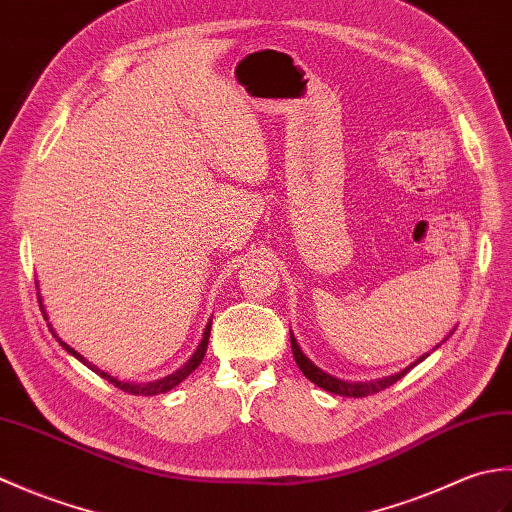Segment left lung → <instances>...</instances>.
I'll list each match as a JSON object with an SVG mask.
<instances>
[{
	"label": "left lung",
	"instance_id": "1",
	"mask_svg": "<svg viewBox=\"0 0 512 512\" xmlns=\"http://www.w3.org/2000/svg\"><path fill=\"white\" fill-rule=\"evenodd\" d=\"M453 330L449 332V336L453 334ZM449 336H447V339H449ZM290 345H292V354H295V361H297L299 369L303 372V376H306L308 380H312V383L317 385V387L330 391V394L350 396V398H363V396H369V394H378V391H383L385 387L394 385L396 380H400L402 376H405L411 367H416L420 361H424V358L429 356V354H422L418 361H413L405 369H400L398 374H391V376H385V378H376V380H365V383H350V380L336 378V376H332L328 372H323L321 367L314 365L310 358L301 352V347H299L295 334H292V332H290ZM436 347H440V345H436ZM436 347H433V350H436Z\"/></svg>",
	"mask_w": 512,
	"mask_h": 512
}]
</instances>
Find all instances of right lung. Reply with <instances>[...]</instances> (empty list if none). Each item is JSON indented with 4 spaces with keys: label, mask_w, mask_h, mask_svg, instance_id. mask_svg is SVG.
<instances>
[{
    "label": "right lung",
    "mask_w": 512,
    "mask_h": 512,
    "mask_svg": "<svg viewBox=\"0 0 512 512\" xmlns=\"http://www.w3.org/2000/svg\"><path fill=\"white\" fill-rule=\"evenodd\" d=\"M39 306H41V312H43V319L48 321V312H46V306H43V299H41V295H39ZM48 328H50V332H52V336L54 339L59 341V345L63 347L65 352H68L70 356H74L76 361H81L85 367H90L92 372H96L99 376H103L105 380H110V383L114 385V387H118V389H123V391H127V394H134V396H156V394H167L169 389H173L176 385H180L184 378H187L189 374H193L195 369H198V365L202 363V358H204V354H206V347H209V334H211V319H209V323H206V328H204V334H202V341H200V345H198V350H195L193 354H191V358L187 363H184L180 369H176V372L173 374H169V376H165V378H158V380H151V383H129V380H118L116 376H112V374H107V372H103V369H99L96 365H92L88 358H83L79 352L74 350V347H70L68 343H65L61 336L54 332V328H52V323L48 321Z\"/></svg>",
    "instance_id": "1"
}]
</instances>
